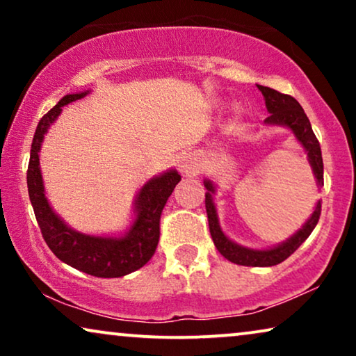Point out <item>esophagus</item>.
Returning a JSON list of instances; mask_svg holds the SVG:
<instances>
[{
    "label": "esophagus",
    "mask_w": 356,
    "mask_h": 356,
    "mask_svg": "<svg viewBox=\"0 0 356 356\" xmlns=\"http://www.w3.org/2000/svg\"><path fill=\"white\" fill-rule=\"evenodd\" d=\"M178 167H179V172H181L184 177H196L199 173L197 159L194 157L193 154H186L183 155V157H179Z\"/></svg>",
    "instance_id": "esophagus-1"
}]
</instances>
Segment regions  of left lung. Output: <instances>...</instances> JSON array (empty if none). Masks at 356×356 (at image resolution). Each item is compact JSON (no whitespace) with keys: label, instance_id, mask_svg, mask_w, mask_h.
<instances>
[{"label":"left lung","instance_id":"left-lung-1","mask_svg":"<svg viewBox=\"0 0 356 356\" xmlns=\"http://www.w3.org/2000/svg\"><path fill=\"white\" fill-rule=\"evenodd\" d=\"M257 89L262 92L266 100V108L269 111V116L264 120L266 126H284L289 128L296 140L305 149L306 155H308L309 167L313 170V175L316 178V184L318 188L324 186V165H323V155H321V145L316 139L311 128V123L306 116L305 110L296 102L293 97L280 94L270 87L257 86ZM204 186H206V211L209 218V230H211V236L213 240V245L218 250V252L228 259L230 262L240 266H251V267H270L275 264H280L286 257L298 250L303 245L306 238L311 235L314 227L318 225L319 216H321V199L316 202L314 211L311 213L308 220L303 223V227L298 232H295L290 238L285 241L279 243V245L266 248V250H254V248H248L243 245H238L233 240H230L225 233H223L220 222H218L217 207L213 202V194H216V184L211 179H204Z\"/></svg>","mask_w":356,"mask_h":356}]
</instances>
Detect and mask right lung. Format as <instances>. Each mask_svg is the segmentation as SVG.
<instances>
[{"label": "right lung", "instance_id": "1", "mask_svg": "<svg viewBox=\"0 0 356 356\" xmlns=\"http://www.w3.org/2000/svg\"><path fill=\"white\" fill-rule=\"evenodd\" d=\"M89 90L65 95L43 118L33 134L27 170V188L43 240L58 259L94 277L115 279L138 270L154 256L160 238V216L170 194L179 183L178 172L150 178L136 194L133 222L121 235H87L71 228L48 202L40 170V149L50 126L61 115L63 106L82 99Z\"/></svg>", "mask_w": 356, "mask_h": 356}]
</instances>
